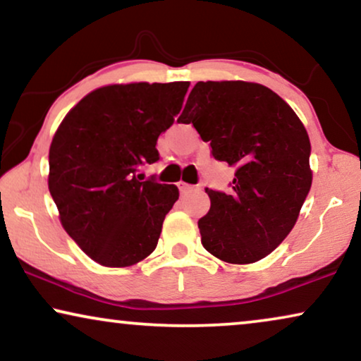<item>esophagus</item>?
Wrapping results in <instances>:
<instances>
[{
	"label": "esophagus",
	"instance_id": "esophagus-1",
	"mask_svg": "<svg viewBox=\"0 0 361 361\" xmlns=\"http://www.w3.org/2000/svg\"><path fill=\"white\" fill-rule=\"evenodd\" d=\"M177 187H179V190L182 192V194H187V192H192L197 189L195 185H190V184H187V182H182V180L177 184Z\"/></svg>",
	"mask_w": 361,
	"mask_h": 361
}]
</instances>
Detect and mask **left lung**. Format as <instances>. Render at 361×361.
Returning <instances> with one entry per match:
<instances>
[{
	"mask_svg": "<svg viewBox=\"0 0 361 361\" xmlns=\"http://www.w3.org/2000/svg\"><path fill=\"white\" fill-rule=\"evenodd\" d=\"M177 121L192 123L212 156L236 167L228 194L205 189L204 248L231 264L263 259L293 230L312 185L304 125L268 87L241 80L195 83Z\"/></svg>",
	"mask_w": 361,
	"mask_h": 361,
	"instance_id": "left-lung-1",
	"label": "left lung"
}]
</instances>
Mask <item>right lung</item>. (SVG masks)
Listing matches in <instances>:
<instances>
[{
    "label": "right lung",
    "mask_w": 361,
    "mask_h": 361,
    "mask_svg": "<svg viewBox=\"0 0 361 361\" xmlns=\"http://www.w3.org/2000/svg\"><path fill=\"white\" fill-rule=\"evenodd\" d=\"M189 82L102 87L83 97L49 149V192L61 224L93 261L136 264L154 251L176 185L142 180L157 137L180 111Z\"/></svg>",
    "instance_id": "add662e5"
}]
</instances>
